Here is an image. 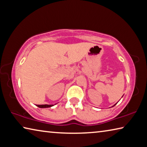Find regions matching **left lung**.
<instances>
[{"label": "left lung", "instance_id": "1", "mask_svg": "<svg viewBox=\"0 0 147 147\" xmlns=\"http://www.w3.org/2000/svg\"><path fill=\"white\" fill-rule=\"evenodd\" d=\"M115 105H114V106H115Z\"/></svg>", "mask_w": 147, "mask_h": 147}]
</instances>
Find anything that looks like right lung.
Segmentation results:
<instances>
[{
  "label": "right lung",
  "instance_id": "1",
  "mask_svg": "<svg viewBox=\"0 0 147 147\" xmlns=\"http://www.w3.org/2000/svg\"><path fill=\"white\" fill-rule=\"evenodd\" d=\"M54 105H53V104H51V105H49V104H43V105H37V106L39 107V108H50V107H52Z\"/></svg>",
  "mask_w": 147,
  "mask_h": 147
}]
</instances>
